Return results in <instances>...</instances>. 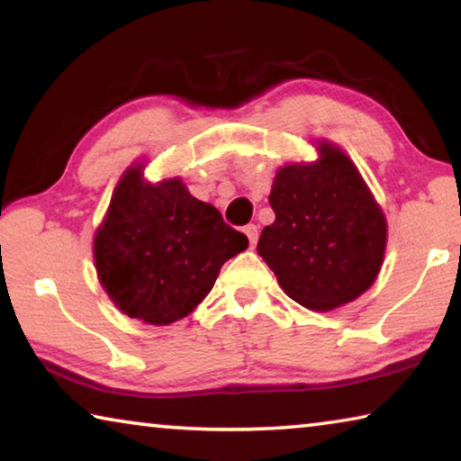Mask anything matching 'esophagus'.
Instances as JSON below:
<instances>
[{
    "mask_svg": "<svg viewBox=\"0 0 461 461\" xmlns=\"http://www.w3.org/2000/svg\"><path fill=\"white\" fill-rule=\"evenodd\" d=\"M244 231H246V236H248V240H249V244L256 246V241H258V225L249 223V225H246Z\"/></svg>",
    "mask_w": 461,
    "mask_h": 461,
    "instance_id": "1",
    "label": "esophagus"
}]
</instances>
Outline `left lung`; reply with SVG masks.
<instances>
[{
	"mask_svg": "<svg viewBox=\"0 0 461 461\" xmlns=\"http://www.w3.org/2000/svg\"><path fill=\"white\" fill-rule=\"evenodd\" d=\"M319 160L278 168L275 223L258 254L299 305L331 311L368 291L386 249V217L354 162L321 140Z\"/></svg>",
	"mask_w": 461,
	"mask_h": 461,
	"instance_id": "1",
	"label": "left lung"
}]
</instances>
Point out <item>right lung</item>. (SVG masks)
<instances>
[{
  "instance_id": "1",
  "label": "right lung",
  "mask_w": 461,
  "mask_h": 461,
  "mask_svg": "<svg viewBox=\"0 0 461 461\" xmlns=\"http://www.w3.org/2000/svg\"><path fill=\"white\" fill-rule=\"evenodd\" d=\"M248 238L213 205L194 199L181 178L144 181L130 167L115 186L93 254L101 286L122 313L168 325L191 313Z\"/></svg>"
}]
</instances>
